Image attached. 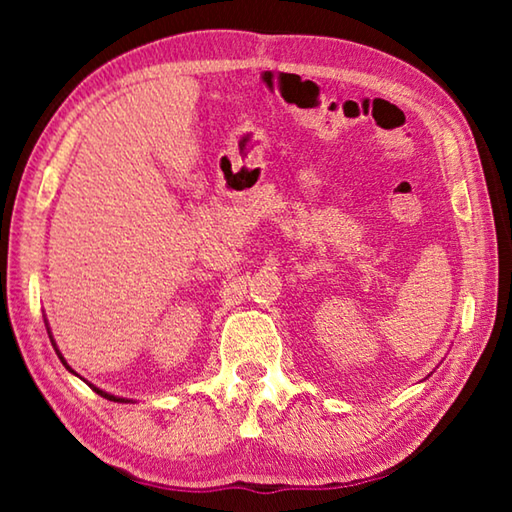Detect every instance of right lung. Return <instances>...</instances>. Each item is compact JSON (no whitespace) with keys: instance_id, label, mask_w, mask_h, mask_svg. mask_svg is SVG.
I'll list each match as a JSON object with an SVG mask.
<instances>
[{"instance_id":"obj_1","label":"right lung","mask_w":512,"mask_h":512,"mask_svg":"<svg viewBox=\"0 0 512 512\" xmlns=\"http://www.w3.org/2000/svg\"><path fill=\"white\" fill-rule=\"evenodd\" d=\"M45 325H47V332H49V323H47V320H45ZM49 339H51V345H54V350H56V354H58V359L63 361V366H65L69 372H72V375H76V372L67 366V361H65L63 354H60V350L56 348V341H54V336H51V332H49ZM76 377H81V375H76ZM83 381H85V379H83ZM88 386L92 388L94 393L101 395V397H106V400H110V402H121V404H126V402H133V400H128V397H117V395H112V393H106V391H103V388H97V386H94V384H88Z\"/></svg>"}]
</instances>
